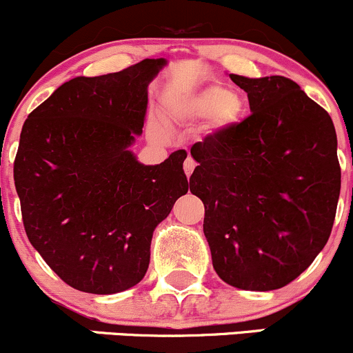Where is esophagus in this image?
Masks as SVG:
<instances>
[{"mask_svg": "<svg viewBox=\"0 0 353 353\" xmlns=\"http://www.w3.org/2000/svg\"><path fill=\"white\" fill-rule=\"evenodd\" d=\"M183 168H185V175L190 178V175L193 173V170H195V161H193L192 158L188 157L187 160H185V163H183Z\"/></svg>", "mask_w": 353, "mask_h": 353, "instance_id": "1", "label": "esophagus"}]
</instances>
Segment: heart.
Here are the masks:
<instances>
[{
    "label": "heart",
    "instance_id": "obj_1",
    "mask_svg": "<svg viewBox=\"0 0 353 353\" xmlns=\"http://www.w3.org/2000/svg\"><path fill=\"white\" fill-rule=\"evenodd\" d=\"M172 111L180 112L188 119H205L214 116L217 128H229L241 119L244 104L234 92L221 85H208L187 96L180 102H173Z\"/></svg>",
    "mask_w": 353,
    "mask_h": 353
}]
</instances>
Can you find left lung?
Masks as SVG:
<instances>
[{
	"mask_svg": "<svg viewBox=\"0 0 353 353\" xmlns=\"http://www.w3.org/2000/svg\"><path fill=\"white\" fill-rule=\"evenodd\" d=\"M252 114L208 134L190 153V192L222 281L271 291L296 279L327 244L340 195L332 117L281 75L230 74Z\"/></svg>",
	"mask_w": 353,
	"mask_h": 353,
	"instance_id": "left-lung-1",
	"label": "left lung"
}]
</instances>
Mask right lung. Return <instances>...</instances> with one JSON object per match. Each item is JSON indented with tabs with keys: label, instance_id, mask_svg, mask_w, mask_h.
Wrapping results in <instances>:
<instances>
[{
	"label": "right lung",
	"instance_id": "right-lung-1",
	"mask_svg": "<svg viewBox=\"0 0 353 353\" xmlns=\"http://www.w3.org/2000/svg\"><path fill=\"white\" fill-rule=\"evenodd\" d=\"M166 65L146 59L65 82L28 114L14 187L28 241L62 281L84 293L126 291L145 278L153 232L188 192L187 151L143 165L148 85Z\"/></svg>",
	"mask_w": 353,
	"mask_h": 353
}]
</instances>
